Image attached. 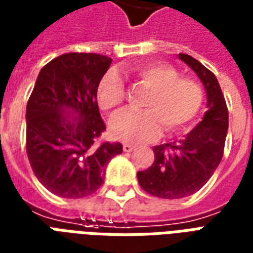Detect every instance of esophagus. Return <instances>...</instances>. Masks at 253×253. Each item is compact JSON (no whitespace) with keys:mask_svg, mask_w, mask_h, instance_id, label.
<instances>
[{"mask_svg":"<svg viewBox=\"0 0 253 253\" xmlns=\"http://www.w3.org/2000/svg\"><path fill=\"white\" fill-rule=\"evenodd\" d=\"M134 145H132V144H124L123 145V149H124V152H132L134 149Z\"/></svg>","mask_w":253,"mask_h":253,"instance_id":"esophagus-1","label":"esophagus"}]
</instances>
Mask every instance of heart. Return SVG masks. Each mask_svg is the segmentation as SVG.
I'll return each instance as SVG.
<instances>
[{"mask_svg": "<svg viewBox=\"0 0 253 253\" xmlns=\"http://www.w3.org/2000/svg\"><path fill=\"white\" fill-rule=\"evenodd\" d=\"M126 76L149 89L142 102L144 111H126L109 124L115 138L125 142H144L156 138L164 126L167 133L183 130L200 112L204 93L200 84L180 77L173 66L164 62H145L126 70ZM126 96L125 84L113 70L104 75L97 85L96 98L104 112L113 113Z\"/></svg>", "mask_w": 253, "mask_h": 253, "instance_id": "b5f03b06", "label": "heart"}]
</instances>
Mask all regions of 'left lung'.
Wrapping results in <instances>:
<instances>
[{
  "label": "left lung",
  "mask_w": 253,
  "mask_h": 253,
  "mask_svg": "<svg viewBox=\"0 0 253 253\" xmlns=\"http://www.w3.org/2000/svg\"><path fill=\"white\" fill-rule=\"evenodd\" d=\"M180 58L204 85L207 112L183 140L153 148V164L137 172L140 187L161 199L191 196L206 185L221 161L228 130V108L216 76L193 57L180 53Z\"/></svg>",
  "instance_id": "1"
}]
</instances>
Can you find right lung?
I'll list each match as a JSON object with an SVG mask.
<instances>
[{
  "label": "right lung",
  "instance_id": "add662e5",
  "mask_svg": "<svg viewBox=\"0 0 253 253\" xmlns=\"http://www.w3.org/2000/svg\"><path fill=\"white\" fill-rule=\"evenodd\" d=\"M111 64L96 53L56 57L41 69L28 100V159L40 183L57 196L93 195L108 163L123 153L120 142L98 141L105 124L96 90Z\"/></svg>",
  "mask_w": 253,
  "mask_h": 253
}]
</instances>
